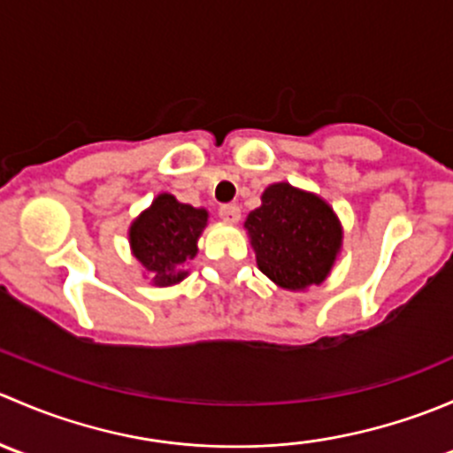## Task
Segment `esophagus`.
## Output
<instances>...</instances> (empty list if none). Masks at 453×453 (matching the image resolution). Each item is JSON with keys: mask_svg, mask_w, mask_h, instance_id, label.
Masks as SVG:
<instances>
[{"mask_svg": "<svg viewBox=\"0 0 453 453\" xmlns=\"http://www.w3.org/2000/svg\"><path fill=\"white\" fill-rule=\"evenodd\" d=\"M219 217L227 223H236L241 219V208L236 203H226L219 208Z\"/></svg>", "mask_w": 453, "mask_h": 453, "instance_id": "obj_1", "label": "esophagus"}]
</instances>
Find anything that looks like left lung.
<instances>
[{
    "label": "left lung",
    "mask_w": 453,
    "mask_h": 453,
    "mask_svg": "<svg viewBox=\"0 0 453 453\" xmlns=\"http://www.w3.org/2000/svg\"><path fill=\"white\" fill-rule=\"evenodd\" d=\"M260 201L245 219L260 272L291 291L324 282L342 248L331 205L287 181L265 188Z\"/></svg>",
    "instance_id": "8db88e82"
}]
</instances>
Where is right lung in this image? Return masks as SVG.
<instances>
[{
    "instance_id": "right-lung-1",
    "label": "right lung",
    "mask_w": 453,
    "mask_h": 453,
    "mask_svg": "<svg viewBox=\"0 0 453 453\" xmlns=\"http://www.w3.org/2000/svg\"><path fill=\"white\" fill-rule=\"evenodd\" d=\"M208 223L203 208L180 203L173 195L162 193L150 208L131 223V252L153 276V285L168 287L184 280V265L197 254V241Z\"/></svg>"
}]
</instances>
